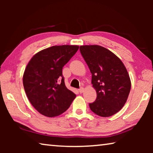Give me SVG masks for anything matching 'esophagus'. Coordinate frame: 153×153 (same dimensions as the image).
<instances>
[{"label": "esophagus", "instance_id": "esophagus-1", "mask_svg": "<svg viewBox=\"0 0 153 153\" xmlns=\"http://www.w3.org/2000/svg\"><path fill=\"white\" fill-rule=\"evenodd\" d=\"M84 88H80L79 89V93H83L84 92Z\"/></svg>", "mask_w": 153, "mask_h": 153}]
</instances>
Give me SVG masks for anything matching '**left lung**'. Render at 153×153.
<instances>
[{"label": "left lung", "mask_w": 153, "mask_h": 153, "mask_svg": "<svg viewBox=\"0 0 153 153\" xmlns=\"http://www.w3.org/2000/svg\"><path fill=\"white\" fill-rule=\"evenodd\" d=\"M79 51L92 74V84L97 99L90 103L92 112L110 117L125 105L131 81L125 65L115 54L98 45L80 46Z\"/></svg>", "instance_id": "left-lung-1"}]
</instances>
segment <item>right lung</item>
I'll list each match as a JSON object with an SVG mask.
<instances>
[{
	"label": "right lung",
	"mask_w": 153,
	"mask_h": 153,
	"mask_svg": "<svg viewBox=\"0 0 153 153\" xmlns=\"http://www.w3.org/2000/svg\"><path fill=\"white\" fill-rule=\"evenodd\" d=\"M79 49L78 46H53L38 52L25 67L23 84L30 102L38 112L53 117L64 113L76 95L67 88L63 66Z\"/></svg>",
	"instance_id": "add662e5"
}]
</instances>
